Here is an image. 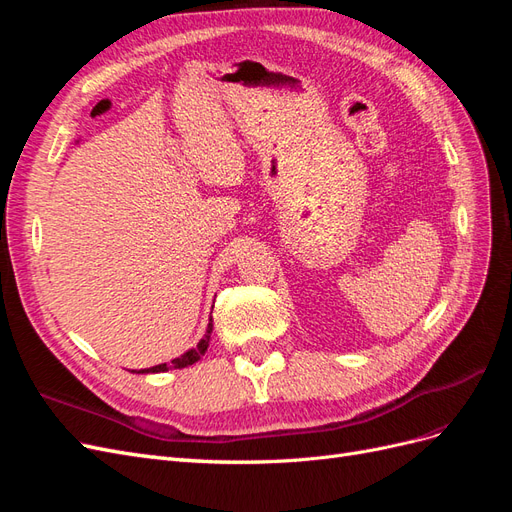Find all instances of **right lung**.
<instances>
[{
	"label": "right lung",
	"mask_w": 512,
	"mask_h": 512,
	"mask_svg": "<svg viewBox=\"0 0 512 512\" xmlns=\"http://www.w3.org/2000/svg\"><path fill=\"white\" fill-rule=\"evenodd\" d=\"M211 333H213V320L209 318V324H207V331L203 335V339L200 342L190 348L188 352H183L181 356H177V359H173L170 363H160L156 367H147V369H132V374H162V371H168V369H183L188 365H194L196 361H200V356H203L209 348V339H211Z\"/></svg>",
	"instance_id": "obj_1"
}]
</instances>
